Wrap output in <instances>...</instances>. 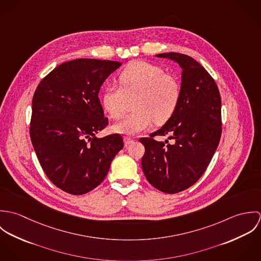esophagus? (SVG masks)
<instances>
[{
	"instance_id": "1",
	"label": "esophagus",
	"mask_w": 261,
	"mask_h": 261,
	"mask_svg": "<svg viewBox=\"0 0 261 261\" xmlns=\"http://www.w3.org/2000/svg\"><path fill=\"white\" fill-rule=\"evenodd\" d=\"M123 142H124V146L125 147H127V146H129V145H132L135 141L134 140H132V139H128V138H125L124 140H123Z\"/></svg>"
}]
</instances>
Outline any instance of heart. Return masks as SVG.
Segmentation results:
<instances>
[{"instance_id": "obj_1", "label": "heart", "mask_w": 261, "mask_h": 261, "mask_svg": "<svg viewBox=\"0 0 261 261\" xmlns=\"http://www.w3.org/2000/svg\"><path fill=\"white\" fill-rule=\"evenodd\" d=\"M120 85H108L101 96L103 110L112 118H119L125 109L126 96L135 100L136 112L127 114L113 124V132L132 137L148 129L153 119L156 123L166 122L176 111L180 99L178 80L167 74L154 64L134 61L119 74Z\"/></svg>"}]
</instances>
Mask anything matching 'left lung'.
Returning a JSON list of instances; mask_svg holds the SVG:
<instances>
[{"label": "left lung", "mask_w": 261, "mask_h": 261, "mask_svg": "<svg viewBox=\"0 0 261 261\" xmlns=\"http://www.w3.org/2000/svg\"><path fill=\"white\" fill-rule=\"evenodd\" d=\"M155 57L179 64L181 93L167 122L149 138L140 140L146 149L142 168L151 186L175 194L193 186L214 155L221 137V98L214 79L192 57L175 52ZM154 135H169L175 143L154 141Z\"/></svg>", "instance_id": "8db88e82"}]
</instances>
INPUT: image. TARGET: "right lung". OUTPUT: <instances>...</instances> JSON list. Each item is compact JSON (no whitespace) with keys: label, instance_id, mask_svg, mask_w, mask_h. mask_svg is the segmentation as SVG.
I'll use <instances>...</instances> for the list:
<instances>
[{"label":"right lung","instance_id":"1","mask_svg":"<svg viewBox=\"0 0 261 261\" xmlns=\"http://www.w3.org/2000/svg\"><path fill=\"white\" fill-rule=\"evenodd\" d=\"M121 63L75 59L60 64L38 85L30 137L39 163L61 190L82 195L98 186L123 148L119 135L97 138L108 123L98 93Z\"/></svg>","mask_w":261,"mask_h":261}]
</instances>
